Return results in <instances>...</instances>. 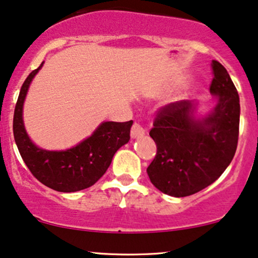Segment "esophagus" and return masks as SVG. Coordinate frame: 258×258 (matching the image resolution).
<instances>
[{"instance_id":"esophagus-1","label":"esophagus","mask_w":258,"mask_h":258,"mask_svg":"<svg viewBox=\"0 0 258 258\" xmlns=\"http://www.w3.org/2000/svg\"><path fill=\"white\" fill-rule=\"evenodd\" d=\"M145 135V130L143 128V126L138 122L133 123L131 128V137L132 138H139V137H143Z\"/></svg>"}]
</instances>
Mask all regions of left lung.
<instances>
[{"label": "left lung", "mask_w": 258, "mask_h": 258, "mask_svg": "<svg viewBox=\"0 0 258 258\" xmlns=\"http://www.w3.org/2000/svg\"><path fill=\"white\" fill-rule=\"evenodd\" d=\"M210 90L218 103L207 118L195 120V105L182 100L157 110L150 137L157 145L146 169L151 183L164 194L183 198L213 183L229 167L239 135V96L230 75L212 60Z\"/></svg>", "instance_id": "1"}]
</instances>
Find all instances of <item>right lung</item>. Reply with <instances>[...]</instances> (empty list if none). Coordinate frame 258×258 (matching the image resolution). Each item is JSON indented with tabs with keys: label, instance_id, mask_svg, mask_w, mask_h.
I'll return each mask as SVG.
<instances>
[{
	"label": "right lung",
	"instance_id": "1",
	"mask_svg": "<svg viewBox=\"0 0 258 258\" xmlns=\"http://www.w3.org/2000/svg\"><path fill=\"white\" fill-rule=\"evenodd\" d=\"M32 71L22 84L14 109L13 132L25 164L46 187L63 193L86 189L102 177L118 150L130 140L133 121L102 122L89 138L67 151H46L28 138L22 121V106L29 83L42 67Z\"/></svg>",
	"mask_w": 258,
	"mask_h": 258
}]
</instances>
